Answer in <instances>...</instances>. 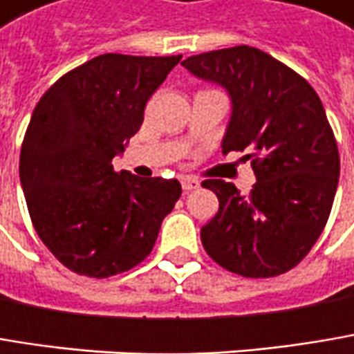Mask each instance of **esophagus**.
<instances>
[{
    "mask_svg": "<svg viewBox=\"0 0 354 354\" xmlns=\"http://www.w3.org/2000/svg\"><path fill=\"white\" fill-rule=\"evenodd\" d=\"M181 187H183V191L197 189L199 187V181L195 177H191V175H185V177H181Z\"/></svg>",
    "mask_w": 354,
    "mask_h": 354,
    "instance_id": "obj_1",
    "label": "esophagus"
}]
</instances>
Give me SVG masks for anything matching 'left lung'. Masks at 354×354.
I'll list each match as a JSON object with an SVG mask.
<instances>
[{
	"mask_svg": "<svg viewBox=\"0 0 354 354\" xmlns=\"http://www.w3.org/2000/svg\"><path fill=\"white\" fill-rule=\"evenodd\" d=\"M181 64L230 92L234 109L221 151L245 153L258 179L250 195L223 179L203 181L219 209L201 227V243L234 274L280 276L313 250L335 201L341 159L324 106L300 74L252 46Z\"/></svg>",
	"mask_w": 354,
	"mask_h": 354,
	"instance_id": "left-lung-1",
	"label": "left lung"
}]
</instances>
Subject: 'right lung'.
Returning a JSON list of instances; mask_svg holds the SVG:
<instances>
[{
	"instance_id": "1",
	"label": "right lung",
	"mask_w": 354,
	"mask_h": 354,
	"mask_svg": "<svg viewBox=\"0 0 354 354\" xmlns=\"http://www.w3.org/2000/svg\"><path fill=\"white\" fill-rule=\"evenodd\" d=\"M179 60L102 54L66 72L34 109L19 153L28 212L44 245L80 276L140 264L181 197L177 179L113 169Z\"/></svg>"
}]
</instances>
